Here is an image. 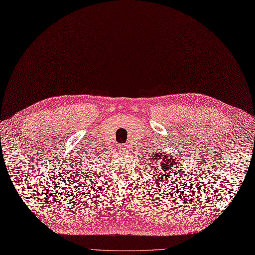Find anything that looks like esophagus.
Masks as SVG:
<instances>
[{
  "instance_id": "34e87169",
  "label": "esophagus",
  "mask_w": 255,
  "mask_h": 255,
  "mask_svg": "<svg viewBox=\"0 0 255 255\" xmlns=\"http://www.w3.org/2000/svg\"><path fill=\"white\" fill-rule=\"evenodd\" d=\"M120 148H121V151H123V152H126V151H128V145H127V144H121L120 145Z\"/></svg>"
}]
</instances>
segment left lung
Listing matches in <instances>:
<instances>
[{"mask_svg":"<svg viewBox=\"0 0 255 255\" xmlns=\"http://www.w3.org/2000/svg\"><path fill=\"white\" fill-rule=\"evenodd\" d=\"M151 159L150 161H153L154 163L160 162L158 165V169L157 172L159 174L163 175V179H165V174H169L171 177L172 173V169H178L177 167V160L174 159L173 156H171L170 154H165L162 152H158V153H153V156H150ZM159 178H161V175H159Z\"/></svg>","mask_w":255,"mask_h":255,"instance_id":"8db88e82","label":"left lung"}]
</instances>
